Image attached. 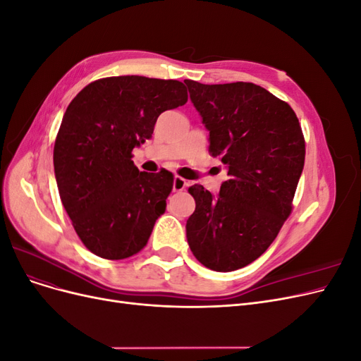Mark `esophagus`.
Segmentation results:
<instances>
[{
    "label": "esophagus",
    "instance_id": "34e87169",
    "mask_svg": "<svg viewBox=\"0 0 361 361\" xmlns=\"http://www.w3.org/2000/svg\"><path fill=\"white\" fill-rule=\"evenodd\" d=\"M187 187V180L180 176H174L173 179V191H182Z\"/></svg>",
    "mask_w": 361,
    "mask_h": 361
}]
</instances>
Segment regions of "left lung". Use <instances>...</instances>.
Wrapping results in <instances>:
<instances>
[{"label": "left lung", "mask_w": 361, "mask_h": 361, "mask_svg": "<svg viewBox=\"0 0 361 361\" xmlns=\"http://www.w3.org/2000/svg\"><path fill=\"white\" fill-rule=\"evenodd\" d=\"M209 130V152L226 166L218 195L202 185L188 192V245L206 268L227 272L264 255L292 211L305 145L297 114L253 82L200 84L185 80Z\"/></svg>", "instance_id": "1"}]
</instances>
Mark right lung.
I'll use <instances>...</instances> for the list:
<instances>
[{
  "label": "right lung",
  "mask_w": 361,
  "mask_h": 361,
  "mask_svg": "<svg viewBox=\"0 0 361 361\" xmlns=\"http://www.w3.org/2000/svg\"><path fill=\"white\" fill-rule=\"evenodd\" d=\"M187 101L180 81L128 75L90 82L69 104L54 173L75 232L93 255L120 260L147 244L173 174L140 171L133 149L152 138L161 113Z\"/></svg>",
  "instance_id": "1"
}]
</instances>
